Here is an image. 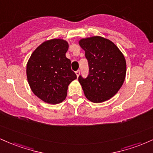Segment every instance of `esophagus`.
<instances>
[{
  "mask_svg": "<svg viewBox=\"0 0 153 153\" xmlns=\"http://www.w3.org/2000/svg\"><path fill=\"white\" fill-rule=\"evenodd\" d=\"M75 73H76V76L78 77L79 76V74H80V71H79V70H78V71H76V72H75Z\"/></svg>",
  "mask_w": 153,
  "mask_h": 153,
  "instance_id": "1",
  "label": "esophagus"
}]
</instances>
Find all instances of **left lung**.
Here are the masks:
<instances>
[{"label":"left lung","instance_id":"left-lung-1","mask_svg":"<svg viewBox=\"0 0 153 153\" xmlns=\"http://www.w3.org/2000/svg\"><path fill=\"white\" fill-rule=\"evenodd\" d=\"M79 44L85 51L89 65L87 78L79 76L86 97L95 103L108 100L117 93L124 82V56L114 42L100 36L82 39Z\"/></svg>","mask_w":153,"mask_h":153}]
</instances>
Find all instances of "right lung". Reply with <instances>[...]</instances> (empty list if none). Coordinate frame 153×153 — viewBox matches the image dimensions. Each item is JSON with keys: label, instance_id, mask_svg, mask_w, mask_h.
Segmentation results:
<instances>
[{"label": "right lung", "instance_id": "obj_1", "mask_svg": "<svg viewBox=\"0 0 153 153\" xmlns=\"http://www.w3.org/2000/svg\"><path fill=\"white\" fill-rule=\"evenodd\" d=\"M68 44L62 39L42 42L35 50L27 64V76L33 93L44 102L58 104L67 95L68 86L76 75L66 57Z\"/></svg>", "mask_w": 153, "mask_h": 153}]
</instances>
